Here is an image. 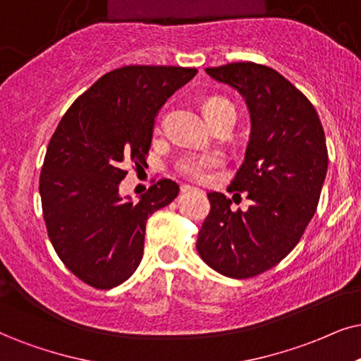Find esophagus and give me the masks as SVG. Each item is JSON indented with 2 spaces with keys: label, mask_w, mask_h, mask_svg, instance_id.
<instances>
[{
  "label": "esophagus",
  "mask_w": 361,
  "mask_h": 361,
  "mask_svg": "<svg viewBox=\"0 0 361 361\" xmlns=\"http://www.w3.org/2000/svg\"><path fill=\"white\" fill-rule=\"evenodd\" d=\"M190 191H196V188H193V186H188V185L181 186V193H190Z\"/></svg>",
  "instance_id": "34e87169"
}]
</instances>
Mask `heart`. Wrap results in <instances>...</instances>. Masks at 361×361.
Masks as SVG:
<instances>
[{"label": "heart", "instance_id": "obj_1", "mask_svg": "<svg viewBox=\"0 0 361 361\" xmlns=\"http://www.w3.org/2000/svg\"><path fill=\"white\" fill-rule=\"evenodd\" d=\"M235 109L228 99L213 97L207 99V103L203 104V111L207 118L212 123H214L218 118H221L226 111ZM220 166V158L214 157V154H203V153H191L186 154L176 163V171L181 176L190 178L195 181H207L212 178V173L214 168Z\"/></svg>", "mask_w": 361, "mask_h": 361}]
</instances>
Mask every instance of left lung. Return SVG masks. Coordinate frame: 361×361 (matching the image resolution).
Wrapping results in <instances>:
<instances>
[{
  "label": "left lung",
  "instance_id": "8db88e82",
  "mask_svg": "<svg viewBox=\"0 0 361 361\" xmlns=\"http://www.w3.org/2000/svg\"><path fill=\"white\" fill-rule=\"evenodd\" d=\"M204 71L248 106L252 133L228 190L246 193L252 204L233 212L230 198L208 193L212 209L196 250L214 271L252 278L295 248L317 212L328 170L325 133L308 98L273 68L246 61Z\"/></svg>",
  "mask_w": 361,
  "mask_h": 361
}]
</instances>
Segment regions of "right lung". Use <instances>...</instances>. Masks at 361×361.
Wrapping results in <instances>:
<instances>
[{
    "mask_svg": "<svg viewBox=\"0 0 361 361\" xmlns=\"http://www.w3.org/2000/svg\"><path fill=\"white\" fill-rule=\"evenodd\" d=\"M195 68L123 66L71 104L49 140L39 175L43 218L54 252L98 290L121 285L143 258L148 216L170 204L178 185L159 180L140 202L120 196L126 166L147 163L154 118Z\"/></svg>",
    "mask_w": 361,
    "mask_h": 361,
    "instance_id": "1",
    "label": "right lung"
}]
</instances>
